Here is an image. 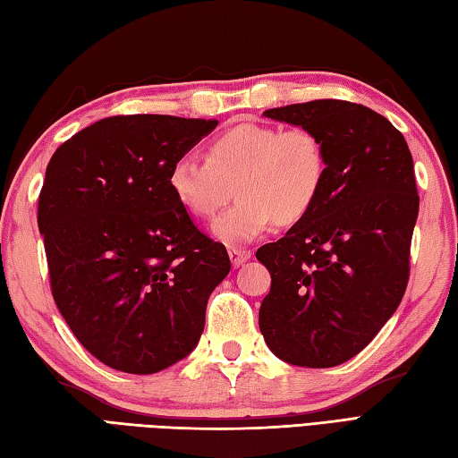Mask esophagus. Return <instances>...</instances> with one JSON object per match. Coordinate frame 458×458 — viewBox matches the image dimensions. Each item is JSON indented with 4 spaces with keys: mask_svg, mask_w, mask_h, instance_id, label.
Returning a JSON list of instances; mask_svg holds the SVG:
<instances>
[{
    "mask_svg": "<svg viewBox=\"0 0 458 458\" xmlns=\"http://www.w3.org/2000/svg\"><path fill=\"white\" fill-rule=\"evenodd\" d=\"M228 256H230L232 266H242L246 259H250L251 251H250V250H244V248H230V250H228Z\"/></svg>",
    "mask_w": 458,
    "mask_h": 458,
    "instance_id": "esophagus-1",
    "label": "esophagus"
}]
</instances>
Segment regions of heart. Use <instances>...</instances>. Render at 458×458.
<instances>
[{
  "label": "heart",
  "mask_w": 458,
  "mask_h": 458,
  "mask_svg": "<svg viewBox=\"0 0 458 458\" xmlns=\"http://www.w3.org/2000/svg\"><path fill=\"white\" fill-rule=\"evenodd\" d=\"M328 174L327 148L305 125L281 130L238 123L216 135L204 161L182 157L169 171V191L197 220H212L232 197L238 204L214 224L226 244L256 240L271 226H293L315 208Z\"/></svg>",
  "instance_id": "obj_1"
}]
</instances>
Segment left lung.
<instances>
[{
    "instance_id": "8db88e82",
    "label": "left lung",
    "mask_w": 458,
    "mask_h": 458,
    "mask_svg": "<svg viewBox=\"0 0 458 458\" xmlns=\"http://www.w3.org/2000/svg\"><path fill=\"white\" fill-rule=\"evenodd\" d=\"M323 140L328 174L315 208L256 258L271 274L259 330L289 364L330 368L364 350L400 307L420 212L410 148L384 115L346 100L264 112Z\"/></svg>"
}]
</instances>
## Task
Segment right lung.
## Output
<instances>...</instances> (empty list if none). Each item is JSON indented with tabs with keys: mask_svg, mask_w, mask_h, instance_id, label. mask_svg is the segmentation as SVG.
<instances>
[{
	"mask_svg": "<svg viewBox=\"0 0 458 458\" xmlns=\"http://www.w3.org/2000/svg\"><path fill=\"white\" fill-rule=\"evenodd\" d=\"M216 125L112 115L47 165L37 222L55 303L79 343L120 372L155 374L191 354L230 271L226 248L169 191L173 163Z\"/></svg>",
	"mask_w": 458,
	"mask_h": 458,
	"instance_id": "right-lung-1",
	"label": "right lung"
}]
</instances>
